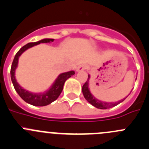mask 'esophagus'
<instances>
[{
    "instance_id": "1",
    "label": "esophagus",
    "mask_w": 149,
    "mask_h": 149,
    "mask_svg": "<svg viewBox=\"0 0 149 149\" xmlns=\"http://www.w3.org/2000/svg\"><path fill=\"white\" fill-rule=\"evenodd\" d=\"M86 68V65H81L78 66V67H77V68H76V71H77V72L82 71V70H85Z\"/></svg>"
}]
</instances>
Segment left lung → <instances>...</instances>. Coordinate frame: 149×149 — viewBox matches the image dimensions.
Instances as JSON below:
<instances>
[{"mask_svg":"<svg viewBox=\"0 0 149 149\" xmlns=\"http://www.w3.org/2000/svg\"><path fill=\"white\" fill-rule=\"evenodd\" d=\"M89 79H90V75H88V79L86 80V83L83 85L82 86V92H83L84 97L85 99L87 100V102H89L91 105H93L94 107L97 108H99V109H108V108H112V107H114L116 105H117L118 104L121 103V102H123L127 96L126 97L123 98V99L120 100L119 101H116V102H105V101L100 100L97 99V98L95 97L90 92V89H89ZM137 79H135V80Z\"/></svg>","mask_w":149,"mask_h":149,"instance_id":"left-lung-1","label":"left lung"}]
</instances>
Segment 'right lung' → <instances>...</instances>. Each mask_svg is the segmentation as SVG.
Here are the masks:
<instances>
[{
	"mask_svg": "<svg viewBox=\"0 0 149 149\" xmlns=\"http://www.w3.org/2000/svg\"><path fill=\"white\" fill-rule=\"evenodd\" d=\"M54 41V39H53V38H44V39L37 41V42L28 43L27 44L24 45V47H22L17 52L15 57H14V60H13L11 68V79L14 89H15L16 92L18 93V95L21 97L23 100H24L26 102L32 105L45 106V105H49V104L52 103L54 100H56L61 94L62 91H63V86H64L65 81L75 74V71H73V70L60 73L57 76V79H55L54 83L52 84V86L47 91L44 92H38V93L26 90L25 89L22 87L18 84L15 77V70L17 69V66H18L19 58L22 55V54L28 49L31 48L34 46L38 45V44H40L41 43H51L53 42Z\"/></svg>",
	"mask_w": 149,
	"mask_h": 149,
	"instance_id": "right-lung-1",
	"label": "right lung"
}]
</instances>
